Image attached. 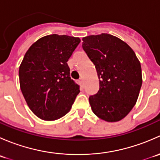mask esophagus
I'll list each match as a JSON object with an SVG mask.
<instances>
[{
	"instance_id": "1",
	"label": "esophagus",
	"mask_w": 160,
	"mask_h": 160,
	"mask_svg": "<svg viewBox=\"0 0 160 160\" xmlns=\"http://www.w3.org/2000/svg\"><path fill=\"white\" fill-rule=\"evenodd\" d=\"M78 82H79V83H80V86L83 87V79L80 78V80H78Z\"/></svg>"
}]
</instances>
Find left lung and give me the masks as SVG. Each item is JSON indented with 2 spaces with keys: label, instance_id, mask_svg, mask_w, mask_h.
<instances>
[{
  "label": "left lung",
  "instance_id": "obj_1",
  "mask_svg": "<svg viewBox=\"0 0 160 160\" xmlns=\"http://www.w3.org/2000/svg\"><path fill=\"white\" fill-rule=\"evenodd\" d=\"M82 40L100 80L99 90L89 98L92 111L106 122H118L138 99L142 83L141 64L132 48L114 35L103 33Z\"/></svg>",
  "mask_w": 160,
  "mask_h": 160
}]
</instances>
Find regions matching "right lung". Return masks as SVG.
<instances>
[{
    "label": "right lung",
    "mask_w": 160,
    "mask_h": 160,
    "mask_svg": "<svg viewBox=\"0 0 160 160\" xmlns=\"http://www.w3.org/2000/svg\"><path fill=\"white\" fill-rule=\"evenodd\" d=\"M80 42L79 38L53 34L39 38L25 53L19 67L21 90L29 108L39 118H62L80 93L67 64Z\"/></svg>",
    "instance_id": "obj_1"
}]
</instances>
